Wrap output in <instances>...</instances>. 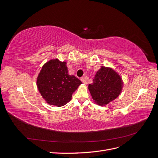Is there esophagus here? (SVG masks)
Masks as SVG:
<instances>
[{
  "mask_svg": "<svg viewBox=\"0 0 158 158\" xmlns=\"http://www.w3.org/2000/svg\"><path fill=\"white\" fill-rule=\"evenodd\" d=\"M81 80V81H82V82L84 84H87V80H86V78H82L80 79Z\"/></svg>",
  "mask_w": 158,
  "mask_h": 158,
  "instance_id": "1",
  "label": "esophagus"
}]
</instances>
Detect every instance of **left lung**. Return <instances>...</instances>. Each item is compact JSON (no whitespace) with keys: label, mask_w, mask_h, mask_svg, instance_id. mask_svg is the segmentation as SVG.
<instances>
[{"label":"left lung","mask_w":158,"mask_h":158,"mask_svg":"<svg viewBox=\"0 0 158 158\" xmlns=\"http://www.w3.org/2000/svg\"><path fill=\"white\" fill-rule=\"evenodd\" d=\"M122 78L113 69L102 66L88 89L94 102L105 106L115 99L122 92Z\"/></svg>","instance_id":"1"}]
</instances>
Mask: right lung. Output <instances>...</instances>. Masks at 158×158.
Instances as JSON below:
<instances>
[{"instance_id":"right-lung-1","label":"right lung","mask_w":158,"mask_h":158,"mask_svg":"<svg viewBox=\"0 0 158 158\" xmlns=\"http://www.w3.org/2000/svg\"><path fill=\"white\" fill-rule=\"evenodd\" d=\"M81 81L69 75L66 62L52 59L42 66L37 78V86L46 102L61 107L69 102Z\"/></svg>"}]
</instances>
